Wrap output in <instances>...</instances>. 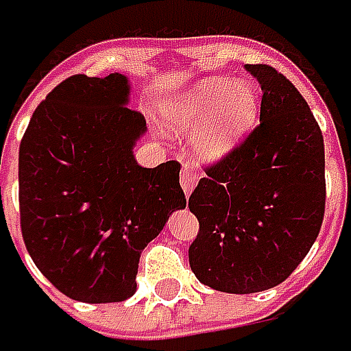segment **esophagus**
Segmentation results:
<instances>
[{
    "mask_svg": "<svg viewBox=\"0 0 351 351\" xmlns=\"http://www.w3.org/2000/svg\"><path fill=\"white\" fill-rule=\"evenodd\" d=\"M180 184H182V189H184L185 197H189L191 195V191L195 189V185H197V173L191 169V167L184 166L182 167V176H180Z\"/></svg>",
    "mask_w": 351,
    "mask_h": 351,
    "instance_id": "esophagus-1",
    "label": "esophagus"
}]
</instances>
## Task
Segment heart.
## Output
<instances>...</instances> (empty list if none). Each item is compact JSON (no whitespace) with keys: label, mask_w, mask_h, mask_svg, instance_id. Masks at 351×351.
I'll list each match as a JSON object with an SVG mask.
<instances>
[{"label":"heart","mask_w":351,"mask_h":351,"mask_svg":"<svg viewBox=\"0 0 351 351\" xmlns=\"http://www.w3.org/2000/svg\"><path fill=\"white\" fill-rule=\"evenodd\" d=\"M258 112L256 88L229 77L195 80L160 104L164 130L178 138L193 136V154L202 164H217L233 154L254 128Z\"/></svg>","instance_id":"heart-1"}]
</instances>
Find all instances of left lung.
I'll return each mask as SVG.
<instances>
[{"label": "left lung", "instance_id": "1", "mask_svg": "<svg viewBox=\"0 0 351 351\" xmlns=\"http://www.w3.org/2000/svg\"><path fill=\"white\" fill-rule=\"evenodd\" d=\"M258 80L261 124L207 169L189 197L199 235L189 265L205 287L231 294L287 280L324 219V138L308 102L269 64H245Z\"/></svg>", "mask_w": 351, "mask_h": 351}]
</instances>
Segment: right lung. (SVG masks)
Wrapping results in <instances>:
<instances>
[{
  "instance_id": "add662e5",
  "label": "right lung",
  "mask_w": 351,
  "mask_h": 351,
  "mask_svg": "<svg viewBox=\"0 0 351 351\" xmlns=\"http://www.w3.org/2000/svg\"><path fill=\"white\" fill-rule=\"evenodd\" d=\"M126 75H75L33 112L19 146L21 233L33 263L73 300L122 302L136 292L144 247L184 209L180 164L142 167L148 132L128 108Z\"/></svg>"
}]
</instances>
